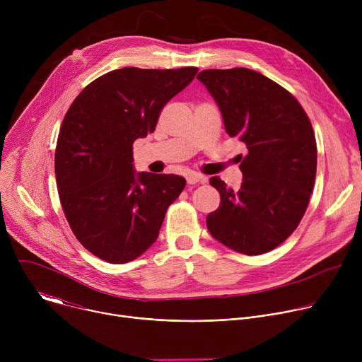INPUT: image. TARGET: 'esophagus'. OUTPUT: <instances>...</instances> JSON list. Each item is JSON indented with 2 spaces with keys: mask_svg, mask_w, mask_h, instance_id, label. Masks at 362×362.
<instances>
[{
  "mask_svg": "<svg viewBox=\"0 0 362 362\" xmlns=\"http://www.w3.org/2000/svg\"><path fill=\"white\" fill-rule=\"evenodd\" d=\"M186 180H187V183L189 185H196V183H199V182H206V179L202 176V175H197V173H189L187 176H186Z\"/></svg>",
  "mask_w": 362,
  "mask_h": 362,
  "instance_id": "obj_1",
  "label": "esophagus"
}]
</instances>
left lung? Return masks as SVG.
Here are the masks:
<instances>
[{"mask_svg": "<svg viewBox=\"0 0 362 362\" xmlns=\"http://www.w3.org/2000/svg\"><path fill=\"white\" fill-rule=\"evenodd\" d=\"M197 80L215 98L226 133L247 150L236 158L243 176L239 190L211 177L221 206L206 225L232 250L267 253L296 229L306 211L317 175L314 129L298 100L261 73L203 70Z\"/></svg>", "mask_w": 362, "mask_h": 362, "instance_id": "left-lung-1", "label": "left lung"}]
</instances>
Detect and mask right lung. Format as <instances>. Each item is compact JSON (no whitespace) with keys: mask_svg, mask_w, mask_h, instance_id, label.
Segmentation results:
<instances>
[{"mask_svg":"<svg viewBox=\"0 0 362 362\" xmlns=\"http://www.w3.org/2000/svg\"><path fill=\"white\" fill-rule=\"evenodd\" d=\"M196 67H124L91 81L64 116L56 179L69 225L80 243L110 264L130 262L159 236L169 206L186 180L136 172L133 143L154 132L166 103Z\"/></svg>","mask_w":362,"mask_h":362,"instance_id":"1","label":"right lung"}]
</instances>
